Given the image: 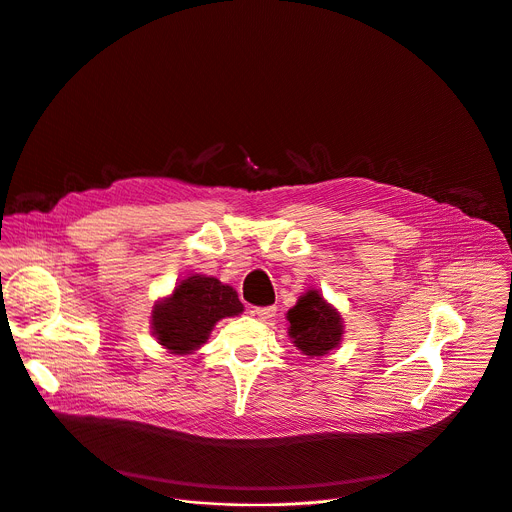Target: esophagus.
Here are the masks:
<instances>
[{
	"label": "esophagus",
	"mask_w": 512,
	"mask_h": 512,
	"mask_svg": "<svg viewBox=\"0 0 512 512\" xmlns=\"http://www.w3.org/2000/svg\"><path fill=\"white\" fill-rule=\"evenodd\" d=\"M275 307L273 305H267V307H253L251 309V313L257 317V319H261V321H269L273 315H275Z\"/></svg>",
	"instance_id": "1"
}]
</instances>
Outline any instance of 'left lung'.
<instances>
[{
    "label": "left lung",
    "mask_w": 512,
    "mask_h": 512,
    "mask_svg": "<svg viewBox=\"0 0 512 512\" xmlns=\"http://www.w3.org/2000/svg\"><path fill=\"white\" fill-rule=\"evenodd\" d=\"M291 344L309 358H321L342 342L344 321L323 295L309 289L287 311Z\"/></svg>",
    "instance_id": "1"
}]
</instances>
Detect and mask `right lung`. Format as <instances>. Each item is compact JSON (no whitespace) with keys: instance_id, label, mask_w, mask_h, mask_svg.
<instances>
[{"instance_id":"right-lung-1","label":"right lung","mask_w":512,"mask_h":512,"mask_svg":"<svg viewBox=\"0 0 512 512\" xmlns=\"http://www.w3.org/2000/svg\"><path fill=\"white\" fill-rule=\"evenodd\" d=\"M243 311L237 291L215 277L191 275L152 307V333L170 354L187 356L199 350L223 317Z\"/></svg>"}]
</instances>
